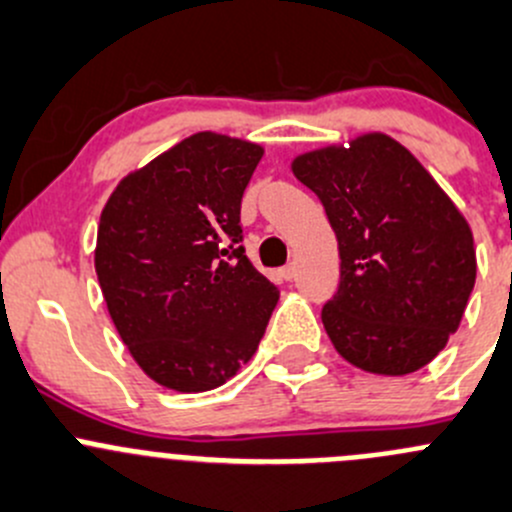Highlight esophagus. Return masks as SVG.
<instances>
[{
	"label": "esophagus",
	"instance_id": "esophagus-1",
	"mask_svg": "<svg viewBox=\"0 0 512 512\" xmlns=\"http://www.w3.org/2000/svg\"><path fill=\"white\" fill-rule=\"evenodd\" d=\"M278 273H281L283 281H293V278H296V263H288V266H283Z\"/></svg>",
	"mask_w": 512,
	"mask_h": 512
}]
</instances>
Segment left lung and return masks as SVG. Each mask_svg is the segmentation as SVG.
Here are the masks:
<instances>
[{
    "instance_id": "1",
    "label": "left lung",
    "mask_w": 512,
    "mask_h": 512,
    "mask_svg": "<svg viewBox=\"0 0 512 512\" xmlns=\"http://www.w3.org/2000/svg\"><path fill=\"white\" fill-rule=\"evenodd\" d=\"M291 171L321 199L341 283L321 321L356 368L408 376L445 348L475 286L473 231L421 161L381 131L306 151Z\"/></svg>"
}]
</instances>
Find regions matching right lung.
I'll return each instance as SVG.
<instances>
[{
	"label": "right lung",
	"instance_id": "add662e5",
	"mask_svg": "<svg viewBox=\"0 0 512 512\" xmlns=\"http://www.w3.org/2000/svg\"><path fill=\"white\" fill-rule=\"evenodd\" d=\"M263 146L199 131L116 184L94 268L141 371L179 393L224 386L251 361L278 291L241 246V196Z\"/></svg>",
	"mask_w": 512,
	"mask_h": 512
}]
</instances>
